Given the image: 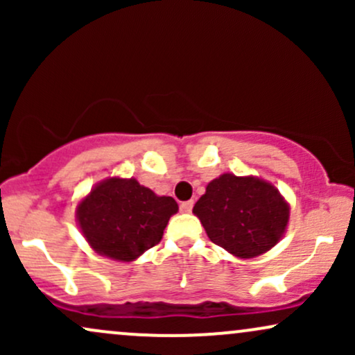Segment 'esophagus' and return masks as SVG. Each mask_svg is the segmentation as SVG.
<instances>
[{
    "instance_id": "esophagus-1",
    "label": "esophagus",
    "mask_w": 355,
    "mask_h": 355,
    "mask_svg": "<svg viewBox=\"0 0 355 355\" xmlns=\"http://www.w3.org/2000/svg\"><path fill=\"white\" fill-rule=\"evenodd\" d=\"M191 209H193V202H191V200H187V202L180 203V210L183 211V214H190Z\"/></svg>"
}]
</instances>
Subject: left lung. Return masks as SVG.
<instances>
[{"instance_id":"8db88e82","label":"left lung","mask_w":355,"mask_h":355,"mask_svg":"<svg viewBox=\"0 0 355 355\" xmlns=\"http://www.w3.org/2000/svg\"><path fill=\"white\" fill-rule=\"evenodd\" d=\"M288 211L272 183L234 173L211 180L193 207L211 242L239 259H254L277 245L287 229Z\"/></svg>"}]
</instances>
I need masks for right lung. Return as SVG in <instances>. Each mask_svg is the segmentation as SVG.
<instances>
[{"label": "right lung", "instance_id": "1", "mask_svg": "<svg viewBox=\"0 0 355 355\" xmlns=\"http://www.w3.org/2000/svg\"><path fill=\"white\" fill-rule=\"evenodd\" d=\"M177 211L172 197H158L135 178L112 177L78 203L76 222L96 254L132 262L160 242Z\"/></svg>", "mask_w": 355, "mask_h": 355}]
</instances>
